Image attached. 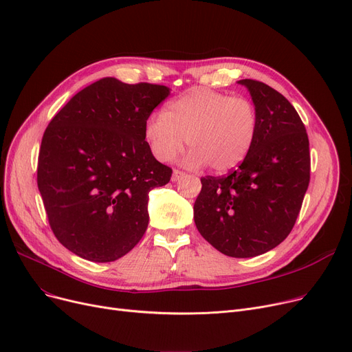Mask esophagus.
Listing matches in <instances>:
<instances>
[{"label":"esophagus","instance_id":"34e87169","mask_svg":"<svg viewBox=\"0 0 352 352\" xmlns=\"http://www.w3.org/2000/svg\"><path fill=\"white\" fill-rule=\"evenodd\" d=\"M186 176V173H184V172H180V170H173V175H172V180L173 182H177V180H180V179H184Z\"/></svg>","mask_w":352,"mask_h":352}]
</instances>
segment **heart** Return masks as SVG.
I'll return each instance as SVG.
<instances>
[{"mask_svg": "<svg viewBox=\"0 0 352 352\" xmlns=\"http://www.w3.org/2000/svg\"><path fill=\"white\" fill-rule=\"evenodd\" d=\"M258 129L256 107L243 96H230L209 88H192L144 125L146 142L154 157L167 162L190 147L184 159L189 167L228 172L250 153Z\"/></svg>", "mask_w": 352, "mask_h": 352, "instance_id": "b5f03b06", "label": "heart"}]
</instances>
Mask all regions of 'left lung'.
I'll return each mask as SVG.
<instances>
[{
    "instance_id": "left-lung-1",
    "label": "left lung",
    "mask_w": 352,
    "mask_h": 352,
    "mask_svg": "<svg viewBox=\"0 0 352 352\" xmlns=\"http://www.w3.org/2000/svg\"><path fill=\"white\" fill-rule=\"evenodd\" d=\"M244 85L258 117L247 157L228 176L202 177L193 205L196 228L222 254L256 257L290 234L311 179L305 125L276 89L252 79Z\"/></svg>"
}]
</instances>
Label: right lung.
<instances>
[{
  "label": "right lung",
  "mask_w": 352,
  "mask_h": 352,
  "mask_svg": "<svg viewBox=\"0 0 352 352\" xmlns=\"http://www.w3.org/2000/svg\"><path fill=\"white\" fill-rule=\"evenodd\" d=\"M170 89L102 78L53 117L41 140L37 186L53 234L95 263L121 258L148 225V192L172 168L154 159L144 125Z\"/></svg>",
  "instance_id": "1"
}]
</instances>
